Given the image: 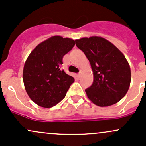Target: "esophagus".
<instances>
[{
  "instance_id": "1",
  "label": "esophagus",
  "mask_w": 146,
  "mask_h": 146,
  "mask_svg": "<svg viewBox=\"0 0 146 146\" xmlns=\"http://www.w3.org/2000/svg\"><path fill=\"white\" fill-rule=\"evenodd\" d=\"M82 74H83V71L82 70H80L79 73L78 74V76H79V77H81V76H82Z\"/></svg>"
}]
</instances>
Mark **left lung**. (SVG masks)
<instances>
[{
	"mask_svg": "<svg viewBox=\"0 0 146 146\" xmlns=\"http://www.w3.org/2000/svg\"><path fill=\"white\" fill-rule=\"evenodd\" d=\"M93 72V83L86 90L89 100L99 106L118 102L128 91L131 70L126 58L111 42L98 36L76 40Z\"/></svg>",
	"mask_w": 146,
	"mask_h": 146,
	"instance_id": "1",
	"label": "left lung"
}]
</instances>
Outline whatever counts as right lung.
<instances>
[{"instance_id": "obj_1", "label": "right lung", "mask_w": 146, "mask_h": 146, "mask_svg": "<svg viewBox=\"0 0 146 146\" xmlns=\"http://www.w3.org/2000/svg\"><path fill=\"white\" fill-rule=\"evenodd\" d=\"M74 45L72 39L53 36L39 44L26 59L23 70L24 87L38 106L52 107L66 95L74 79L60 66L63 56Z\"/></svg>"}]
</instances>
